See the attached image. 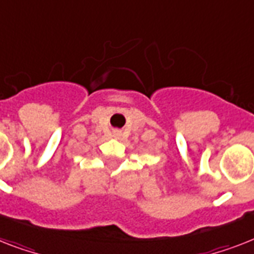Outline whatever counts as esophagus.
<instances>
[{"instance_id": "obj_1", "label": "esophagus", "mask_w": 254, "mask_h": 254, "mask_svg": "<svg viewBox=\"0 0 254 254\" xmlns=\"http://www.w3.org/2000/svg\"><path fill=\"white\" fill-rule=\"evenodd\" d=\"M113 135H115L116 138H119L121 135V131L120 130H115V131H113Z\"/></svg>"}]
</instances>
